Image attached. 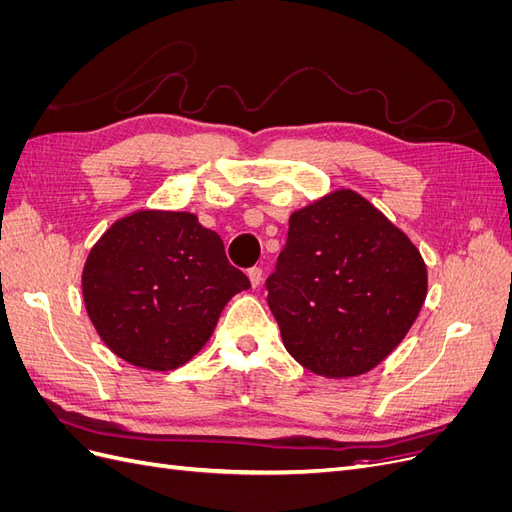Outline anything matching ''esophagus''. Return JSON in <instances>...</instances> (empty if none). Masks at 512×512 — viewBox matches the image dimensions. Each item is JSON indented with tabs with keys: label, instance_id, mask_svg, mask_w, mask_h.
Instances as JSON below:
<instances>
[{
	"label": "esophagus",
	"instance_id": "obj_1",
	"mask_svg": "<svg viewBox=\"0 0 512 512\" xmlns=\"http://www.w3.org/2000/svg\"><path fill=\"white\" fill-rule=\"evenodd\" d=\"M247 277H250L252 288H258L262 284V269L260 267H252L250 271H247Z\"/></svg>",
	"mask_w": 512,
	"mask_h": 512
}]
</instances>
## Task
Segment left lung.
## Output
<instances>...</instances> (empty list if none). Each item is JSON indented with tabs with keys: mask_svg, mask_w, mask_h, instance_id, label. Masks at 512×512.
I'll use <instances>...</instances> for the list:
<instances>
[{
	"mask_svg": "<svg viewBox=\"0 0 512 512\" xmlns=\"http://www.w3.org/2000/svg\"><path fill=\"white\" fill-rule=\"evenodd\" d=\"M267 280L286 350L324 378L380 365L408 335L427 297V265L404 230L354 190L290 215Z\"/></svg>",
	"mask_w": 512,
	"mask_h": 512,
	"instance_id": "obj_1",
	"label": "left lung"
}]
</instances>
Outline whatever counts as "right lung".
<instances>
[{
    "label": "right lung",
    "instance_id": "right-lung-1",
    "mask_svg": "<svg viewBox=\"0 0 512 512\" xmlns=\"http://www.w3.org/2000/svg\"><path fill=\"white\" fill-rule=\"evenodd\" d=\"M81 286L108 350L141 369L170 371L203 350L250 280L196 213L138 209L91 247Z\"/></svg>",
    "mask_w": 512,
    "mask_h": 512
}]
</instances>
